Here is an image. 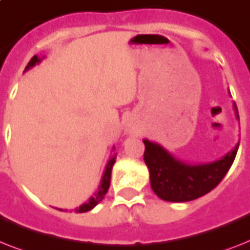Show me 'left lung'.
<instances>
[{
    "mask_svg": "<svg viewBox=\"0 0 250 250\" xmlns=\"http://www.w3.org/2000/svg\"><path fill=\"white\" fill-rule=\"evenodd\" d=\"M237 114L236 105L234 104ZM239 118V115H237ZM144 160L150 172L153 191L167 202H190L206 195L222 181L236 157L239 144L220 160L204 164H185L159 144L144 140Z\"/></svg>",
    "mask_w": 250,
    "mask_h": 250,
    "instance_id": "8db88e82",
    "label": "left lung"
}]
</instances>
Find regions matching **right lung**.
Returning a JSON list of instances; mask_svg holds the SVG:
<instances>
[{"label": "right lung", "instance_id": "1", "mask_svg": "<svg viewBox=\"0 0 250 250\" xmlns=\"http://www.w3.org/2000/svg\"><path fill=\"white\" fill-rule=\"evenodd\" d=\"M40 62H41V59L38 58L37 55H34L33 58L30 59V62H28V65L25 66V70H28L29 68L34 66L36 64H38ZM114 163H115V157L110 158V160H109V162H107V164H106V168H105L104 174H103V178H101V184H100V186H99V190H97V192L95 194V196L90 198V200H88V202L84 203V204H82V206L79 207L78 209H77V212L83 213V212H87V210H91L93 207H96L97 204H99V203H100L101 200L104 199L105 194H106L107 190H109V186H110L111 168H113ZM59 210H62V209H59Z\"/></svg>", "mask_w": 250, "mask_h": 250}]
</instances>
